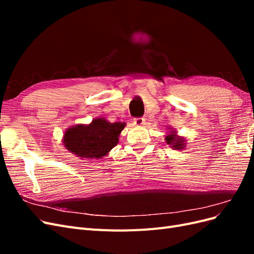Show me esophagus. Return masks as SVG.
<instances>
[{"instance_id":"1","label":"esophagus","mask_w":254,"mask_h":254,"mask_svg":"<svg viewBox=\"0 0 254 254\" xmlns=\"http://www.w3.org/2000/svg\"><path fill=\"white\" fill-rule=\"evenodd\" d=\"M144 122L145 120L143 118H136V119H133V124L135 126H142L144 125Z\"/></svg>"}]
</instances>
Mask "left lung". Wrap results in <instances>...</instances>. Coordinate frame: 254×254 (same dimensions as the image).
Returning a JSON list of instances; mask_svg holds the SVG:
<instances>
[{"label":"left lung","mask_w":254,"mask_h":254,"mask_svg":"<svg viewBox=\"0 0 254 254\" xmlns=\"http://www.w3.org/2000/svg\"><path fill=\"white\" fill-rule=\"evenodd\" d=\"M168 133L165 136V142L171 146L172 148L176 150H183L186 148L187 145V139L183 136H180L177 134V131L172 128H168Z\"/></svg>","instance_id":"obj_1"}]
</instances>
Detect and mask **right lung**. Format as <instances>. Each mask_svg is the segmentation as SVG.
Here are the masks:
<instances>
[{
    "mask_svg": "<svg viewBox=\"0 0 254 254\" xmlns=\"http://www.w3.org/2000/svg\"><path fill=\"white\" fill-rule=\"evenodd\" d=\"M126 123L108 122L96 118L90 124H78L67 128L63 137L64 147L81 160H99L119 143Z\"/></svg>",
    "mask_w": 254,
    "mask_h": 254,
    "instance_id": "add662e5",
    "label": "right lung"
}]
</instances>
